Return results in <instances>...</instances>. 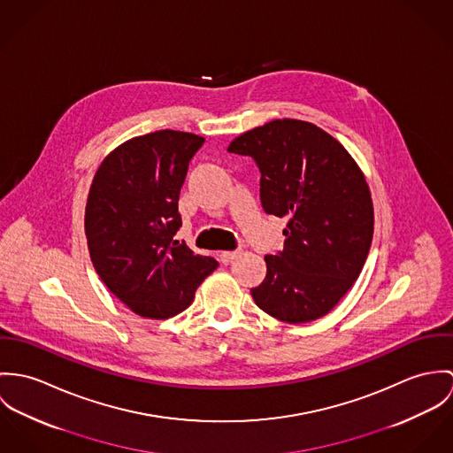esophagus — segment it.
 I'll return each mask as SVG.
<instances>
[{"instance_id":"obj_1","label":"esophagus","mask_w":453,"mask_h":453,"mask_svg":"<svg viewBox=\"0 0 453 453\" xmlns=\"http://www.w3.org/2000/svg\"><path fill=\"white\" fill-rule=\"evenodd\" d=\"M242 255V251L240 250H233V251H222L220 253V262L222 264H229V262H233L236 257H240Z\"/></svg>"}]
</instances>
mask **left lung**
<instances>
[{"instance_id": "obj_1", "label": "left lung", "mask_w": 453, "mask_h": 453, "mask_svg": "<svg viewBox=\"0 0 453 453\" xmlns=\"http://www.w3.org/2000/svg\"><path fill=\"white\" fill-rule=\"evenodd\" d=\"M229 152L255 159L260 202L287 217L283 251L265 255L255 303L285 323L328 314L357 280L373 236V203L357 163L319 127L274 119L236 137Z\"/></svg>"}]
</instances>
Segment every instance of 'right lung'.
I'll return each mask as SVG.
<instances>
[{
	"instance_id": "1",
	"label": "right lung",
	"mask_w": 453,
	"mask_h": 453,
	"mask_svg": "<svg viewBox=\"0 0 453 453\" xmlns=\"http://www.w3.org/2000/svg\"><path fill=\"white\" fill-rule=\"evenodd\" d=\"M204 139L177 130L134 137L109 152L92 180L85 234L105 287L135 314L172 318L191 305L219 262L173 240L179 195Z\"/></svg>"
}]
</instances>
